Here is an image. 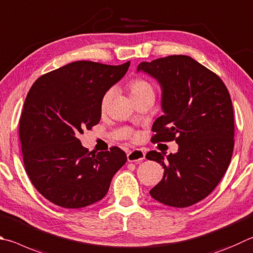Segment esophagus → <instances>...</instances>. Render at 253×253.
I'll return each mask as SVG.
<instances>
[{"label": "esophagus", "mask_w": 253, "mask_h": 253, "mask_svg": "<svg viewBox=\"0 0 253 253\" xmlns=\"http://www.w3.org/2000/svg\"><path fill=\"white\" fill-rule=\"evenodd\" d=\"M127 159L129 163H140L145 159V153L140 149L131 150L130 153H128Z\"/></svg>", "instance_id": "esophagus-1"}]
</instances>
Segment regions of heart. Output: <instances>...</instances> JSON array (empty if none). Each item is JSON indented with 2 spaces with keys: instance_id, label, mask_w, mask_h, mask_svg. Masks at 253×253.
<instances>
[{
  "instance_id": "obj_1",
  "label": "heart",
  "mask_w": 253,
  "mask_h": 253,
  "mask_svg": "<svg viewBox=\"0 0 253 253\" xmlns=\"http://www.w3.org/2000/svg\"><path fill=\"white\" fill-rule=\"evenodd\" d=\"M129 89H130V95L131 97H136V96H141L145 94H154V88L148 82L144 80H135L132 81L129 84ZM113 90H108L105 93L102 98V106L105 107L108 104L109 99L112 98Z\"/></svg>"
}]
</instances>
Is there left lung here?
<instances>
[{"label": "left lung", "instance_id": "left-lung-1", "mask_svg": "<svg viewBox=\"0 0 253 253\" xmlns=\"http://www.w3.org/2000/svg\"><path fill=\"white\" fill-rule=\"evenodd\" d=\"M162 88L164 115L156 119L153 141L176 140L178 151L151 150L146 158L164 168V177L149 191L166 206L185 208L212 191L230 164L235 121L230 95L218 75L186 55L141 62Z\"/></svg>", "mask_w": 253, "mask_h": 253}]
</instances>
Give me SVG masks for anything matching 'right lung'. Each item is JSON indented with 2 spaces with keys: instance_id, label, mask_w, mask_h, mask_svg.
I'll list each match as a JSON object with an SVG mask.
<instances>
[{
  "instance_id": "1",
  "label": "right lung",
  "mask_w": 253,
  "mask_h": 253,
  "mask_svg": "<svg viewBox=\"0 0 253 253\" xmlns=\"http://www.w3.org/2000/svg\"><path fill=\"white\" fill-rule=\"evenodd\" d=\"M129 65L79 61L31 87L20 119L23 160L33 186L50 203L70 209L97 203L126 163L118 147L89 153L79 136L99 123L103 96Z\"/></svg>"
}]
</instances>
